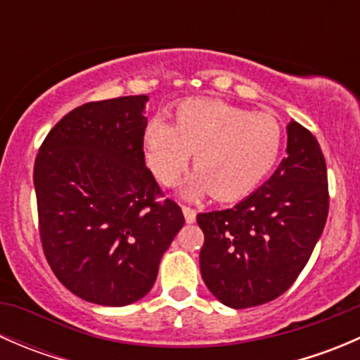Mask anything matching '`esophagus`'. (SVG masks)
<instances>
[{
    "label": "esophagus",
    "instance_id": "1",
    "mask_svg": "<svg viewBox=\"0 0 360 360\" xmlns=\"http://www.w3.org/2000/svg\"><path fill=\"white\" fill-rule=\"evenodd\" d=\"M183 214H184V219H186V223H195V219H197V210L191 209V207L183 205Z\"/></svg>",
    "mask_w": 360,
    "mask_h": 360
}]
</instances>
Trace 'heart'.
<instances>
[{"label": "heart", "instance_id": "1", "mask_svg": "<svg viewBox=\"0 0 360 360\" xmlns=\"http://www.w3.org/2000/svg\"><path fill=\"white\" fill-rule=\"evenodd\" d=\"M284 132L270 112H252L217 99H190L176 108V125L153 120L144 134V153L155 177L170 186L195 155L197 172L183 193L217 200L249 195L271 172Z\"/></svg>", "mask_w": 360, "mask_h": 360}]
</instances>
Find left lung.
Masks as SVG:
<instances>
[{
  "mask_svg": "<svg viewBox=\"0 0 360 360\" xmlns=\"http://www.w3.org/2000/svg\"><path fill=\"white\" fill-rule=\"evenodd\" d=\"M329 212L328 169L314 134L288 127V157L231 209L200 212L202 278L226 307L250 308L284 294L303 271Z\"/></svg>",
  "mask_w": 360,
  "mask_h": 360,
  "instance_id": "8db88e82",
  "label": "left lung"
}]
</instances>
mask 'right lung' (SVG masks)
Instances as JSON below:
<instances>
[{"mask_svg": "<svg viewBox=\"0 0 360 360\" xmlns=\"http://www.w3.org/2000/svg\"><path fill=\"white\" fill-rule=\"evenodd\" d=\"M146 96L96 101L68 112L34 162L38 230L56 277L82 300L125 307L150 292L183 228L144 162Z\"/></svg>", "mask_w": 360, "mask_h": 360, "instance_id": "obj_1", "label": "right lung"}]
</instances>
